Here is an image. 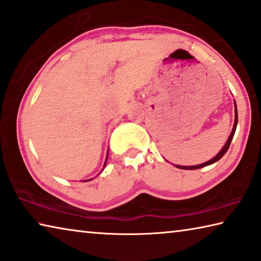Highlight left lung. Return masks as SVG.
<instances>
[{
    "label": "left lung",
    "instance_id": "obj_1",
    "mask_svg": "<svg viewBox=\"0 0 261 261\" xmlns=\"http://www.w3.org/2000/svg\"><path fill=\"white\" fill-rule=\"evenodd\" d=\"M234 106H236V103H234ZM234 111H236V115H234V125H233L232 132H231L230 137H229V139H227V142L225 143V145L223 146V148H222V150H221V152L218 153V154H217L216 156H214V158H213L212 160L206 161V163H204V164L196 165V166H177V165H176V167H177V168H181V169H197V168H202V167H205V166H208V165H212V164L216 163V161L220 160V159L222 158V156L225 154L226 151L229 150V146H230V144H231V140H232V138H233V135H234L236 127H237V122H238V116H237V107H236V110H234Z\"/></svg>",
    "mask_w": 261,
    "mask_h": 261
}]
</instances>
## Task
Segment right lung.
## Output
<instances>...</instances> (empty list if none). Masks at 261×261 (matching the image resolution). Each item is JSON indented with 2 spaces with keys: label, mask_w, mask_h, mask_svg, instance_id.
Wrapping results in <instances>:
<instances>
[{
  "label": "right lung",
  "mask_w": 261,
  "mask_h": 261,
  "mask_svg": "<svg viewBox=\"0 0 261 261\" xmlns=\"http://www.w3.org/2000/svg\"><path fill=\"white\" fill-rule=\"evenodd\" d=\"M106 163H107V160H106ZM105 165H106V164H105Z\"/></svg>",
  "instance_id": "add662e5"
}]
</instances>
